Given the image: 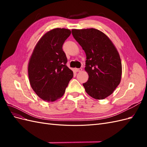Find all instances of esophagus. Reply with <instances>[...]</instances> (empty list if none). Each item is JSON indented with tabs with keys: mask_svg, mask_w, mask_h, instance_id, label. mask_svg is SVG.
<instances>
[{
	"mask_svg": "<svg viewBox=\"0 0 147 147\" xmlns=\"http://www.w3.org/2000/svg\"><path fill=\"white\" fill-rule=\"evenodd\" d=\"M82 70V68H79V69H75V72H81V71Z\"/></svg>",
	"mask_w": 147,
	"mask_h": 147,
	"instance_id": "obj_1",
	"label": "esophagus"
}]
</instances>
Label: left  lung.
Instances as JSON below:
<instances>
[{"label":"left lung","instance_id":"obj_1","mask_svg":"<svg viewBox=\"0 0 147 147\" xmlns=\"http://www.w3.org/2000/svg\"><path fill=\"white\" fill-rule=\"evenodd\" d=\"M74 38L86 53L88 80L83 84L92 98L104 99L112 94L121 82L122 65L119 53L111 40L94 28L72 29Z\"/></svg>","mask_w":147,"mask_h":147}]
</instances>
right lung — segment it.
I'll return each mask as SVG.
<instances>
[{"label": "right lung", "mask_w": 147, "mask_h": 147, "mask_svg": "<svg viewBox=\"0 0 147 147\" xmlns=\"http://www.w3.org/2000/svg\"><path fill=\"white\" fill-rule=\"evenodd\" d=\"M71 34L67 29L56 28L44 34L35 45L28 64L29 82L40 98L54 102L63 96L74 74L67 66L63 50Z\"/></svg>", "instance_id": "obj_1"}]
</instances>
